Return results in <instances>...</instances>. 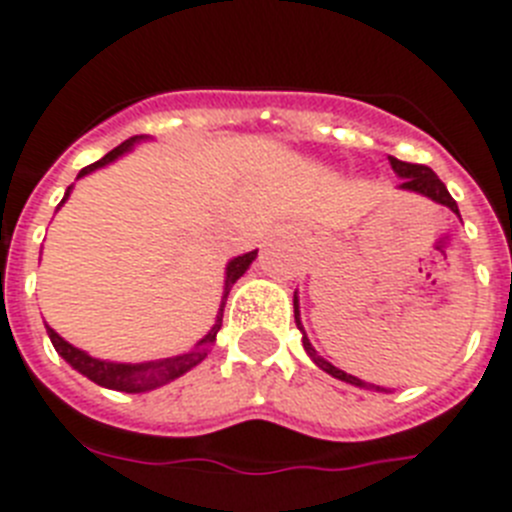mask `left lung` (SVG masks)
Segmentation results:
<instances>
[{"instance_id":"8db88e82","label":"left lung","mask_w":512,"mask_h":512,"mask_svg":"<svg viewBox=\"0 0 512 512\" xmlns=\"http://www.w3.org/2000/svg\"><path fill=\"white\" fill-rule=\"evenodd\" d=\"M388 160H391V168L396 170V173H399L401 178H404V181H401V189L417 191V194H422V196H430L432 202L443 204V207H451L453 212L458 214V204L453 202V196L448 194V189H445V183L440 181V178L435 176V173H432L430 168H427V165L404 163V160H396V157H388ZM295 323H298V329L303 331V326H300V318H298V300H295ZM303 347H305V352H308V355L313 357V362H316V365L321 370H326V373L334 375V378H339V381L352 383V386H365V383H362L360 378H355V375H347V373H344V370L334 368L331 362L321 360V357L316 355V349L310 347L308 336H303Z\"/></svg>"}]
</instances>
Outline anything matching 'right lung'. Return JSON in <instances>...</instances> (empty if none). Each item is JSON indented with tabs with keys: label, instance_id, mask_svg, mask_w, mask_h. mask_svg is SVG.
<instances>
[{
	"label": "right lung",
	"instance_id": "right-lung-1",
	"mask_svg": "<svg viewBox=\"0 0 512 512\" xmlns=\"http://www.w3.org/2000/svg\"><path fill=\"white\" fill-rule=\"evenodd\" d=\"M134 142H137V137H131V139H126V142H121L116 150L108 152L106 157H100L98 163L82 168L80 176H77V178L87 176L90 170L103 168V165H108L111 160H116L119 155H124V152L129 150ZM67 196H69V189H67V194H64V199H67ZM64 199H61V204H64ZM253 259H256V251L243 253V256H238V259H233L230 264H227L225 295H222L220 316H217V323L212 326V331L204 336L202 342L196 344V349H194V352H189V355L168 357V360H157V362H142V365H124V362L95 360V357L85 355L82 349H77V347H72L69 342H64V339H61V336L56 334L54 329H48V326H46L48 339H51V344H54L56 352H59V355L64 357V360H67L74 370H80L85 378H90V381L98 383V386L111 388V391H124V393H139V391H150V388L163 386V383L173 381V378L183 375L186 370H191L194 365H199V362L207 357V347L214 342V336H217V331H220V326H222V310H225L227 292H230V287H233L235 282L243 277V272H246L248 266H251Z\"/></svg>",
	"mask_w": 512,
	"mask_h": 512
}]
</instances>
